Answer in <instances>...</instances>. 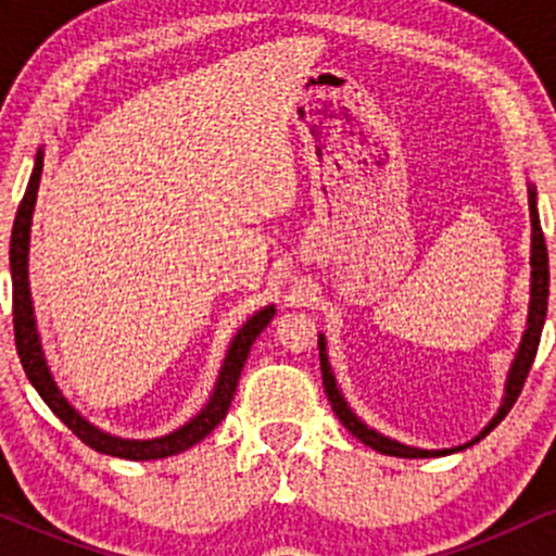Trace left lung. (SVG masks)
<instances>
[{
  "label": "left lung",
  "instance_id": "1",
  "mask_svg": "<svg viewBox=\"0 0 556 556\" xmlns=\"http://www.w3.org/2000/svg\"><path fill=\"white\" fill-rule=\"evenodd\" d=\"M528 203H531V225H533L531 314H528V329H526V334H522L518 358H515L513 368H509L507 394H504V402H502L500 413H496L494 420H491L486 429L478 433L473 442H468V444H463V446H455V450H416V446L400 444V442H394V439H387V437H381V433H376L374 429H368V426L361 424L358 416H355V413L350 410L348 402L342 400L340 389H337V381H334V376H331V368H329L327 342H324V337H321V340H318V358H321V379H324V389H327V397L331 402V410H334V416L342 420L344 429L353 433V437H358L363 444L371 446V450H376V452H381V455H394V457H442V455H452V452H460V450H465V446L481 442V439L486 437L491 429H496V426L502 424V418L507 416L509 410H513L515 400L520 397L522 384H526V379H528V371H531V366H533L535 350H539V342H541V329H544L546 305H548V251H546L544 232H541V219H539V208H535V190L533 188H531V198H528Z\"/></svg>",
  "mask_w": 556,
  "mask_h": 556
}]
</instances>
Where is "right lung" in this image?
<instances>
[{"label":"right lung","mask_w":556,"mask_h":556,"mask_svg":"<svg viewBox=\"0 0 556 556\" xmlns=\"http://www.w3.org/2000/svg\"><path fill=\"white\" fill-rule=\"evenodd\" d=\"M41 169H43V156H36L34 175H30L28 188L17 206L15 225H12V238H10V271H12V327H15V344L17 355H21L23 371L28 376L30 384L36 387V392L41 394V400L52 407V413L62 424L67 426L83 444H88L96 452H104L112 457H125V460H159V457L177 455V452L188 450L201 442L206 433H212L216 426L222 424V418L227 416L229 402L235 397V389H238L240 371L245 366L248 353H251V344L256 342V337L266 329V324L271 321L274 305L258 311L251 321L238 331L232 344L227 350L225 366H222L219 381L208 400V405L203 407L198 416L190 420L188 426H182L180 431L169 433L162 439H149V442H130V439H117L110 433L93 429L86 418H80L78 413L70 407V402L62 397V392L56 389L52 374H49L47 361H43L41 342H38L36 331V318H34V305H30V290H28V240H30V216H34L36 206V193L38 182H41Z\"/></svg>","instance_id":"right-lung-1"}]
</instances>
